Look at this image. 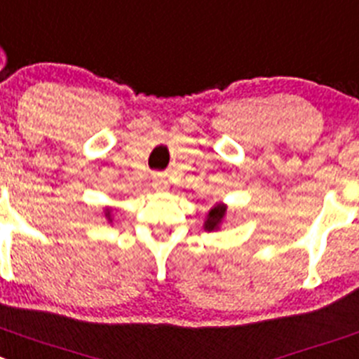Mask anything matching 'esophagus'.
<instances>
[{"label": "esophagus", "mask_w": 359, "mask_h": 359, "mask_svg": "<svg viewBox=\"0 0 359 359\" xmlns=\"http://www.w3.org/2000/svg\"><path fill=\"white\" fill-rule=\"evenodd\" d=\"M166 186H168V182H166L163 177H156V179H154V187H156V189H166Z\"/></svg>", "instance_id": "esophagus-1"}]
</instances>
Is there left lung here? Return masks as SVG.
I'll use <instances>...</instances> for the list:
<instances>
[{
	"mask_svg": "<svg viewBox=\"0 0 359 359\" xmlns=\"http://www.w3.org/2000/svg\"><path fill=\"white\" fill-rule=\"evenodd\" d=\"M225 212H226V207L225 205H216L214 209H210L209 216H207V221H205V230H216L217 226H219V223L223 221V217H225Z\"/></svg>",
	"mask_w": 359,
	"mask_h": 359,
	"instance_id": "obj_1",
	"label": "left lung"
}]
</instances>
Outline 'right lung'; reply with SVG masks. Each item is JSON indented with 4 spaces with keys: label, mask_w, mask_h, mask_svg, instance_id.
Wrapping results in <instances>:
<instances>
[{
    "label": "right lung",
    "mask_w": 359,
    "mask_h": 359,
    "mask_svg": "<svg viewBox=\"0 0 359 359\" xmlns=\"http://www.w3.org/2000/svg\"><path fill=\"white\" fill-rule=\"evenodd\" d=\"M106 216H109V212H106Z\"/></svg>",
    "instance_id": "1"
}]
</instances>
